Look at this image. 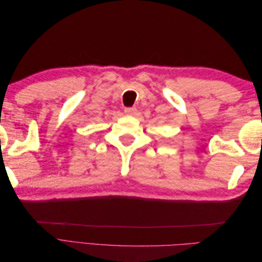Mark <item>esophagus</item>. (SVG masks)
<instances>
[{
    "mask_svg": "<svg viewBox=\"0 0 262 262\" xmlns=\"http://www.w3.org/2000/svg\"><path fill=\"white\" fill-rule=\"evenodd\" d=\"M124 113H125V115H128V116H133V115H136V113H137V108H134V107L125 108Z\"/></svg>",
    "mask_w": 262,
    "mask_h": 262,
    "instance_id": "1",
    "label": "esophagus"
}]
</instances>
